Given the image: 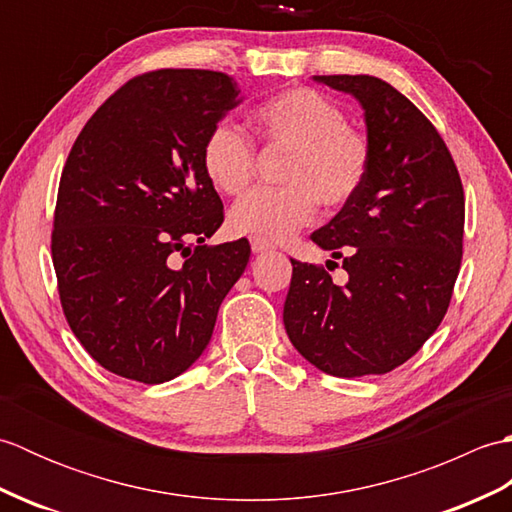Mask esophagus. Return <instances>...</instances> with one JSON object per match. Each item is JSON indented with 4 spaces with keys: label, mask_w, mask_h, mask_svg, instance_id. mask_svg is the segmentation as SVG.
I'll return each mask as SVG.
<instances>
[{
    "label": "esophagus",
    "mask_w": 512,
    "mask_h": 512,
    "mask_svg": "<svg viewBox=\"0 0 512 512\" xmlns=\"http://www.w3.org/2000/svg\"><path fill=\"white\" fill-rule=\"evenodd\" d=\"M250 248H253V253H266V250L273 248V244L266 242L262 237H253L250 239Z\"/></svg>",
    "instance_id": "34e87169"
}]
</instances>
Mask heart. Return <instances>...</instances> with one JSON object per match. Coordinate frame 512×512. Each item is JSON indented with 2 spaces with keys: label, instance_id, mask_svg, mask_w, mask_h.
Segmentation results:
<instances>
[{
  "label": "heart",
  "instance_id": "b5f03b06",
  "mask_svg": "<svg viewBox=\"0 0 512 512\" xmlns=\"http://www.w3.org/2000/svg\"><path fill=\"white\" fill-rule=\"evenodd\" d=\"M250 123L266 149L288 154L279 171L284 184L239 200L228 215L233 233L286 239L312 220L319 202L341 209L361 191L372 145L328 96L312 88L281 90L250 112ZM202 169L220 193H244L257 169L253 140L217 123L202 143Z\"/></svg>",
  "mask_w": 512,
  "mask_h": 512
}]
</instances>
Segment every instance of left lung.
<instances>
[{
  "label": "left lung",
  "mask_w": 512,
  "mask_h": 512,
  "mask_svg": "<svg viewBox=\"0 0 512 512\" xmlns=\"http://www.w3.org/2000/svg\"><path fill=\"white\" fill-rule=\"evenodd\" d=\"M317 81L363 105L372 162L361 191L310 235L350 279L336 286L323 266L290 259L284 325L325 374H387L449 310L462 264V180L438 129L389 83L367 74Z\"/></svg>",
  "instance_id": "left-lung-1"
}]
</instances>
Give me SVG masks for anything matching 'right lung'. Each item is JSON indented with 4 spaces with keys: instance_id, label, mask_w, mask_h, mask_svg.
<instances>
[{
    "instance_id": "1",
    "label": "right lung",
    "mask_w": 512,
    "mask_h": 512,
    "mask_svg": "<svg viewBox=\"0 0 512 512\" xmlns=\"http://www.w3.org/2000/svg\"><path fill=\"white\" fill-rule=\"evenodd\" d=\"M237 94L224 72L151 70L121 85L74 140L52 264L65 321L107 372L145 385L180 376L244 273L248 239L204 244L224 206L202 143Z\"/></svg>"
}]
</instances>
